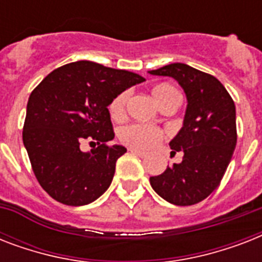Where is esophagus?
Returning a JSON list of instances; mask_svg holds the SVG:
<instances>
[{
	"label": "esophagus",
	"instance_id": "obj_1",
	"mask_svg": "<svg viewBox=\"0 0 262 262\" xmlns=\"http://www.w3.org/2000/svg\"><path fill=\"white\" fill-rule=\"evenodd\" d=\"M129 151H130L132 154H135V155L140 156V158H145V156H147V154H145V152L139 151V149H136V148H130V149H129Z\"/></svg>",
	"mask_w": 262,
	"mask_h": 262
}]
</instances>
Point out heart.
<instances>
[{"mask_svg":"<svg viewBox=\"0 0 262 262\" xmlns=\"http://www.w3.org/2000/svg\"><path fill=\"white\" fill-rule=\"evenodd\" d=\"M152 95H154L156 103L160 104L172 95H178V92L168 84H159L152 90ZM126 100L127 92H122L113 99V102L108 106V111H110V115L113 118H122L123 114H125ZM162 136L163 135H162L160 129L152 126V125H147V123H132V125L122 127L119 132V139L123 144H126L130 148H136V149H143V151L155 147L156 144L162 140Z\"/></svg>","mask_w":262,"mask_h":262,"instance_id":"obj_1","label":"heart"}]
</instances>
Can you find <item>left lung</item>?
Returning <instances> with one entry per match:
<instances>
[{
  "label": "left lung",
  "mask_w": 262,
  "mask_h": 262,
  "mask_svg": "<svg viewBox=\"0 0 262 262\" xmlns=\"http://www.w3.org/2000/svg\"><path fill=\"white\" fill-rule=\"evenodd\" d=\"M149 75L168 76L186 95L182 127L170 141L183 152L181 163L151 177L152 189L174 205H193L207 199L223 178L236 145L235 104L213 76L186 63H170Z\"/></svg>",
  "instance_id": "obj_1"
}]
</instances>
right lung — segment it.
Returning <instances> with one entry per match:
<instances>
[{"instance_id": "right-lung-1", "label": "right lung", "mask_w": 262, "mask_h": 262, "mask_svg": "<svg viewBox=\"0 0 262 262\" xmlns=\"http://www.w3.org/2000/svg\"><path fill=\"white\" fill-rule=\"evenodd\" d=\"M143 81L133 72L77 61L53 71L32 91L23 143L35 177L53 199L80 207L108 189L126 148L106 145L114 139L107 107L117 95ZM85 139L98 147L83 151Z\"/></svg>"}]
</instances>
